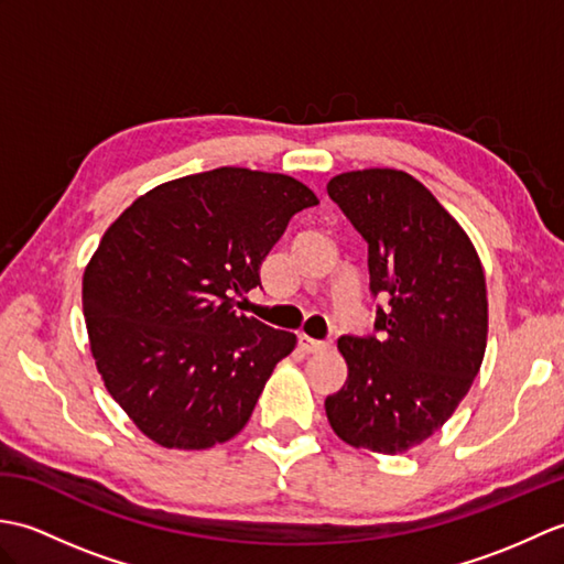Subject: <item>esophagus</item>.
Segmentation results:
<instances>
[{
	"instance_id": "esophagus-1",
	"label": "esophagus",
	"mask_w": 564,
	"mask_h": 564,
	"mask_svg": "<svg viewBox=\"0 0 564 564\" xmlns=\"http://www.w3.org/2000/svg\"><path fill=\"white\" fill-rule=\"evenodd\" d=\"M297 349H301L303 354H317V351H325V349H329V344L310 339L307 334H297Z\"/></svg>"
}]
</instances>
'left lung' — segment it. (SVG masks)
I'll use <instances>...</instances> for the list:
<instances>
[{
    "label": "left lung",
    "mask_w": 564,
    "mask_h": 564,
    "mask_svg": "<svg viewBox=\"0 0 564 564\" xmlns=\"http://www.w3.org/2000/svg\"><path fill=\"white\" fill-rule=\"evenodd\" d=\"M327 194L368 242L370 293L388 297L378 337L337 341L349 376L325 400L327 419L354 448L404 453L448 422L482 366V263L458 220L406 172H344Z\"/></svg>",
    "instance_id": "1"
}]
</instances>
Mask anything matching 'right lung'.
Returning <instances> with one entry per match:
<instances>
[{"label": "right lung", "mask_w": 564, "mask_h": 564, "mask_svg": "<svg viewBox=\"0 0 564 564\" xmlns=\"http://www.w3.org/2000/svg\"><path fill=\"white\" fill-rule=\"evenodd\" d=\"M317 203L293 176L220 166L154 186L104 232L82 281L89 346L150 441L203 451L245 429L295 334L237 315L235 295Z\"/></svg>", "instance_id": "1"}]
</instances>
